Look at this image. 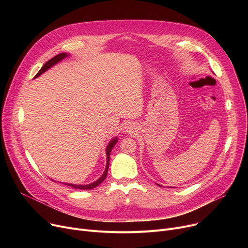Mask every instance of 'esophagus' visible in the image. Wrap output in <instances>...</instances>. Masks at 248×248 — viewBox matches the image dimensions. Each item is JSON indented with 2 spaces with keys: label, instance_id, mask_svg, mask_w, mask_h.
Returning <instances> with one entry per match:
<instances>
[{
  "label": "esophagus",
  "instance_id": "obj_1",
  "mask_svg": "<svg viewBox=\"0 0 248 248\" xmlns=\"http://www.w3.org/2000/svg\"><path fill=\"white\" fill-rule=\"evenodd\" d=\"M124 131H125V133H132V131H134V129H133V125L126 124L125 127H124Z\"/></svg>",
  "mask_w": 248,
  "mask_h": 248
}]
</instances>
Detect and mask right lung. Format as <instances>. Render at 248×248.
I'll return each mask as SVG.
<instances>
[{
    "mask_svg": "<svg viewBox=\"0 0 248 248\" xmlns=\"http://www.w3.org/2000/svg\"><path fill=\"white\" fill-rule=\"evenodd\" d=\"M67 56V54L66 53H60V54H58V55H56L55 57H53V58H51L49 61H47L43 66H42V68L39 70V72L35 75V77H38L39 75H41L43 72H45L47 69H49L50 67H52L53 66V65H55L57 62H59V61H61L63 58H65ZM116 141H117V139L115 138V139H113L110 142H109V145L108 146V149H107V168H106V171H104V173H103V175L97 180V181H95L94 183H91V184H88V185H74V184H68V183H63L64 185H68V186H70V187H72V188H74V189H80V190H90V189H93V188H95L96 186H98L101 182L106 179V177H107V175H108V166H109V155H110V152H111V150H112V148L114 147V145L116 144Z\"/></svg>",
    "mask_w": 248,
    "mask_h": 248,
    "instance_id": "obj_1",
    "label": "right lung"
}]
</instances>
